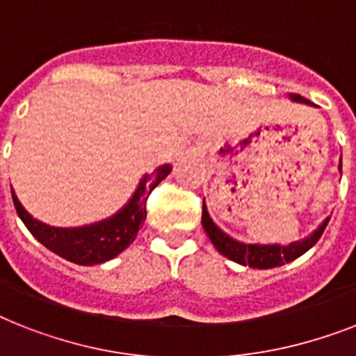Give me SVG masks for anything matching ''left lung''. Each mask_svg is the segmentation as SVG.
Here are the masks:
<instances>
[{
  "label": "left lung",
  "mask_w": 356,
  "mask_h": 356,
  "mask_svg": "<svg viewBox=\"0 0 356 356\" xmlns=\"http://www.w3.org/2000/svg\"><path fill=\"white\" fill-rule=\"evenodd\" d=\"M291 100L298 104H307V106H314L313 102H309L307 98L300 97V95H291ZM338 172L342 173V159L338 164ZM204 232L208 234V238L213 243V247L218 248L219 254H223L225 258L232 259V261L245 265V267L252 268H273V267H282L285 263L293 261V259L300 258L302 254H305L309 248H313L320 238H322L323 230L327 227L329 218L323 219V223L320 225L313 234H309L307 238L302 241H294L289 245H250V243H241L238 239L230 238L228 234H225L218 225L213 223L210 213L207 210V204L203 201V218H201Z\"/></svg>",
  "instance_id": "left-lung-1"
}]
</instances>
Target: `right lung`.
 I'll return each mask as SVG.
<instances>
[{"label":"right lung","instance_id":"obj_1","mask_svg":"<svg viewBox=\"0 0 356 356\" xmlns=\"http://www.w3.org/2000/svg\"><path fill=\"white\" fill-rule=\"evenodd\" d=\"M170 172H172V166L163 164L152 173H146L128 203L117 213H113L111 218L102 219L98 223L74 228L51 227V225L38 221L23 208L13 186H10V192H13L14 207L19 219L43 247H47L60 258L76 263V265H98V263L117 258L118 254L135 241L138 228L146 219L148 195L163 179L168 177Z\"/></svg>","mask_w":356,"mask_h":356}]
</instances>
